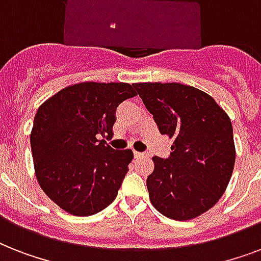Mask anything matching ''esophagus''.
<instances>
[{"label":"esophagus","mask_w":261,"mask_h":261,"mask_svg":"<svg viewBox=\"0 0 261 261\" xmlns=\"http://www.w3.org/2000/svg\"><path fill=\"white\" fill-rule=\"evenodd\" d=\"M135 159H141V157H147V153H141V151H134Z\"/></svg>","instance_id":"1"}]
</instances>
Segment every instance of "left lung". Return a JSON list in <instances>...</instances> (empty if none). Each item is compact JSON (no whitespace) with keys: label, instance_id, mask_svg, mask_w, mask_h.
Masks as SVG:
<instances>
[{"label":"left lung","instance_id":"8db88e82","mask_svg":"<svg viewBox=\"0 0 261 261\" xmlns=\"http://www.w3.org/2000/svg\"><path fill=\"white\" fill-rule=\"evenodd\" d=\"M160 133L173 139L168 159L153 157L146 186L151 204L187 221L210 210L226 190L236 161L226 112L202 90L182 84H134Z\"/></svg>","mask_w":261,"mask_h":261}]
</instances>
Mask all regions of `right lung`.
Listing matches in <instances>:
<instances>
[{"instance_id":"add662e5","label":"right lung","mask_w":261,"mask_h":261,"mask_svg":"<svg viewBox=\"0 0 261 261\" xmlns=\"http://www.w3.org/2000/svg\"><path fill=\"white\" fill-rule=\"evenodd\" d=\"M124 83H83L59 90L34 119L31 149L42 190L67 213L93 215L114 202L128 164L130 149L115 150L116 108L137 96Z\"/></svg>"}]
</instances>
